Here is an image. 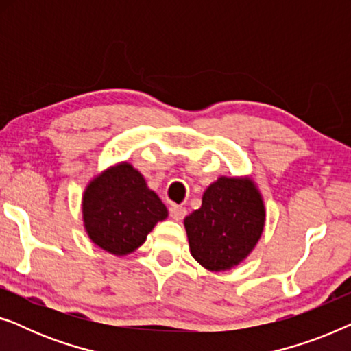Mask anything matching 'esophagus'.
Masks as SVG:
<instances>
[{"mask_svg":"<svg viewBox=\"0 0 351 351\" xmlns=\"http://www.w3.org/2000/svg\"><path fill=\"white\" fill-rule=\"evenodd\" d=\"M169 215L174 220H182L186 215V209L184 206H179V204H172L169 208Z\"/></svg>","mask_w":351,"mask_h":351,"instance_id":"obj_1","label":"esophagus"}]
</instances>
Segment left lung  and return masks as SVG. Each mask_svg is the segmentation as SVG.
Wrapping results in <instances>:
<instances>
[{"label": "left lung", "instance_id": "1", "mask_svg": "<svg viewBox=\"0 0 351 351\" xmlns=\"http://www.w3.org/2000/svg\"><path fill=\"white\" fill-rule=\"evenodd\" d=\"M265 210L247 179L220 177L203 195V204L185 217L191 256L213 271L238 265L261 238Z\"/></svg>", "mask_w": 351, "mask_h": 351}]
</instances>
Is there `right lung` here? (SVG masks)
Returning a JSON list of instances; mask_svg holds the SVG:
<instances>
[{
	"instance_id": "right-lung-1",
	"label": "right lung",
	"mask_w": 351,
	"mask_h": 351,
	"mask_svg": "<svg viewBox=\"0 0 351 351\" xmlns=\"http://www.w3.org/2000/svg\"><path fill=\"white\" fill-rule=\"evenodd\" d=\"M83 217L99 247L123 256L147 239L167 209L131 165H118L95 177L84 191Z\"/></svg>"
}]
</instances>
